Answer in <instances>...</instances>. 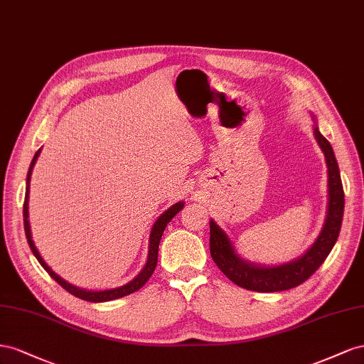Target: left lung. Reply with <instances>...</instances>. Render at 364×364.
Here are the masks:
<instances>
[{"label":"left lung","instance_id":"1","mask_svg":"<svg viewBox=\"0 0 364 364\" xmlns=\"http://www.w3.org/2000/svg\"><path fill=\"white\" fill-rule=\"evenodd\" d=\"M313 129L316 141L323 152L328 166V205L323 227L313 245L302 256L272 267L248 262L237 255L228 235L215 220H210V255L213 262L237 287L259 293L285 291V289L294 288L305 282L325 262L332 247L336 245L345 210L343 184H341L334 151L331 143L320 134L316 119Z\"/></svg>","mask_w":364,"mask_h":364}]
</instances>
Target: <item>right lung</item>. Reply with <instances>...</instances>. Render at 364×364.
Wrapping results in <instances>:
<instances>
[{
	"instance_id": "obj_1",
	"label": "right lung",
	"mask_w": 364,
	"mask_h": 364,
	"mask_svg": "<svg viewBox=\"0 0 364 364\" xmlns=\"http://www.w3.org/2000/svg\"><path fill=\"white\" fill-rule=\"evenodd\" d=\"M41 149L36 151L35 157L30 163V168L27 172V181H26V198H24V230H26V237H27V242L30 250L35 255V257L38 259V262L43 265V268L46 272L53 277L56 282L62 287L65 288L68 293H71L73 296H76L82 300H87V302H108V300H114V299H120L123 296H128L131 293H136L137 289H140L144 284L148 282V279L152 276L155 267H157V261H159V245H160V240H161V235L164 232L166 225L171 223L172 218L178 213L183 207H184V201H178L175 203L173 205H171L168 210L163 212L157 221L154 223L152 228H151V235H149V250H148V259H146V264L141 268V272L134 277L132 280H129L128 284H124L122 287L117 288H109V289H85V288H79L76 285H73L70 282H67L65 279H62L59 274H56L51 267H48V264H46V261L43 259V256L39 255L38 248L32 240V230H30V223H28V189H30V178H32V171H33V166L36 164V160L39 157Z\"/></svg>"
}]
</instances>
